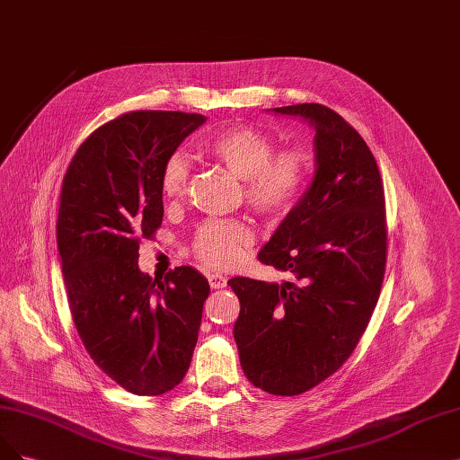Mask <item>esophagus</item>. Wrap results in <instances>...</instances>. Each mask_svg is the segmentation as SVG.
I'll list each match as a JSON object with an SVG mask.
<instances>
[{
  "label": "esophagus",
  "instance_id": "34e87169",
  "mask_svg": "<svg viewBox=\"0 0 460 460\" xmlns=\"http://www.w3.org/2000/svg\"><path fill=\"white\" fill-rule=\"evenodd\" d=\"M208 279H209V285H211L213 289L226 288V278L223 274H209Z\"/></svg>",
  "mask_w": 460,
  "mask_h": 460
}]
</instances>
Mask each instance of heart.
<instances>
[{
  "label": "heart",
  "instance_id": "heart-1",
  "mask_svg": "<svg viewBox=\"0 0 460 460\" xmlns=\"http://www.w3.org/2000/svg\"><path fill=\"white\" fill-rule=\"evenodd\" d=\"M199 150L242 179L243 199L264 217L291 211L306 186L310 157L300 150L274 152V140L251 128L215 133ZM186 157L172 154L162 169L160 186L167 199H179L188 184ZM252 243L251 228L242 220H208L196 234L194 252L208 268H230Z\"/></svg>",
  "mask_w": 460,
  "mask_h": 460
}]
</instances>
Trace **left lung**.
I'll use <instances>...</instances> for the list:
<instances>
[{
  "label": "left lung",
  "mask_w": 460,
  "mask_h": 460,
  "mask_svg": "<svg viewBox=\"0 0 460 460\" xmlns=\"http://www.w3.org/2000/svg\"><path fill=\"white\" fill-rule=\"evenodd\" d=\"M272 112L315 131L314 181L259 252L295 279L228 285L242 306L234 339L245 376L268 394L298 395L341 369L367 329L386 268L385 188L366 140L331 108Z\"/></svg>",
  "instance_id": "8db88e82"
}]
</instances>
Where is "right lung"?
I'll return each mask as SVG.
<instances>
[{
	"label": "right lung",
	"instance_id": "1",
	"mask_svg": "<svg viewBox=\"0 0 460 460\" xmlns=\"http://www.w3.org/2000/svg\"><path fill=\"white\" fill-rule=\"evenodd\" d=\"M201 114L137 110L93 131L62 181L57 247L77 335L97 366L137 395L175 388L198 342L209 281L192 266L138 270V243L164 218L162 169Z\"/></svg>",
	"mask_w": 460,
	"mask_h": 460
}]
</instances>
